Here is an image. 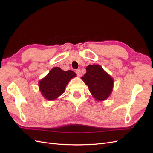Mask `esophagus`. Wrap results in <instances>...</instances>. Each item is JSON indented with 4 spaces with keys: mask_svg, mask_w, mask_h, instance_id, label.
Returning <instances> with one entry per match:
<instances>
[{
    "mask_svg": "<svg viewBox=\"0 0 153 153\" xmlns=\"http://www.w3.org/2000/svg\"><path fill=\"white\" fill-rule=\"evenodd\" d=\"M76 75L78 76H82V73H81L80 69H76Z\"/></svg>",
    "mask_w": 153,
    "mask_h": 153,
    "instance_id": "obj_1",
    "label": "esophagus"
}]
</instances>
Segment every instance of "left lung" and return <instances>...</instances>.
I'll use <instances>...</instances> for the list:
<instances>
[{
  "instance_id": "1",
  "label": "left lung",
  "mask_w": 153,
  "mask_h": 153,
  "mask_svg": "<svg viewBox=\"0 0 153 153\" xmlns=\"http://www.w3.org/2000/svg\"><path fill=\"white\" fill-rule=\"evenodd\" d=\"M86 73L81 78L89 87L92 96L96 101H105L112 93L114 79L103 68L98 64L86 67Z\"/></svg>"
}]
</instances>
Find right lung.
Listing matches in <instances>:
<instances>
[{
	"label": "right lung",
	"instance_id": "right-lung-1",
	"mask_svg": "<svg viewBox=\"0 0 153 153\" xmlns=\"http://www.w3.org/2000/svg\"><path fill=\"white\" fill-rule=\"evenodd\" d=\"M76 76L71 70L65 71L59 67L53 68L38 83L41 94L48 101L57 100L65 92L69 82Z\"/></svg>",
	"mask_w": 153,
	"mask_h": 153
}]
</instances>
